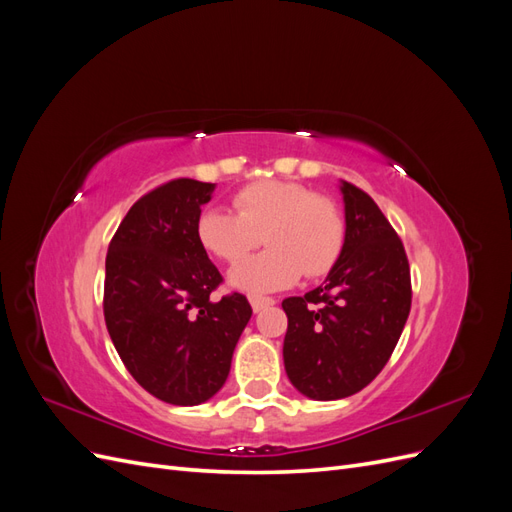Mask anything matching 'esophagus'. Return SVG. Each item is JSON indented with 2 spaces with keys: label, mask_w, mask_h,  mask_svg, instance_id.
<instances>
[{
  "label": "esophagus",
  "mask_w": 512,
  "mask_h": 512,
  "mask_svg": "<svg viewBox=\"0 0 512 512\" xmlns=\"http://www.w3.org/2000/svg\"><path fill=\"white\" fill-rule=\"evenodd\" d=\"M275 301L273 299H269V297H250V305H252V309H254V314H258V312H262V309L265 307H271Z\"/></svg>",
  "instance_id": "obj_1"
}]
</instances>
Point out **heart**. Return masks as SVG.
<instances>
[{
	"label": "heart",
	"instance_id": "1",
	"mask_svg": "<svg viewBox=\"0 0 512 512\" xmlns=\"http://www.w3.org/2000/svg\"><path fill=\"white\" fill-rule=\"evenodd\" d=\"M235 213L207 209L196 220V241L222 262L238 260L257 237L270 247L232 267L228 284L243 292L265 294L297 284L301 273H327L342 254L346 226L327 198L299 183L265 179L245 185L232 198Z\"/></svg>",
	"mask_w": 512,
	"mask_h": 512
}]
</instances>
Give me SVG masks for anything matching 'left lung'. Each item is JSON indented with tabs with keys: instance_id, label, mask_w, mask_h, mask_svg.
Masks as SVG:
<instances>
[{
	"instance_id": "8db88e82",
	"label": "left lung",
	"mask_w": 512,
	"mask_h": 512,
	"mask_svg": "<svg viewBox=\"0 0 512 512\" xmlns=\"http://www.w3.org/2000/svg\"><path fill=\"white\" fill-rule=\"evenodd\" d=\"M346 237L322 286L288 297L284 367L301 395L344 399L374 380L410 314V267L397 232L363 190L339 181Z\"/></svg>"
}]
</instances>
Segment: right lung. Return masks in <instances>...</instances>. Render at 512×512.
Segmentation results:
<instances>
[{"mask_svg": "<svg viewBox=\"0 0 512 512\" xmlns=\"http://www.w3.org/2000/svg\"><path fill=\"white\" fill-rule=\"evenodd\" d=\"M215 183L175 179L136 200L108 245L104 320L132 378L166 404L218 393L252 307L211 292L222 275L196 241Z\"/></svg>", "mask_w": 512, "mask_h": 512, "instance_id": "obj_1", "label": "right lung"}]
</instances>
